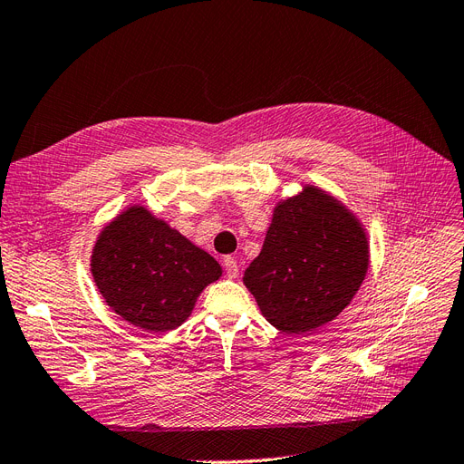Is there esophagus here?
I'll return each instance as SVG.
<instances>
[{
    "label": "esophagus",
    "instance_id": "34e87169",
    "mask_svg": "<svg viewBox=\"0 0 464 464\" xmlns=\"http://www.w3.org/2000/svg\"><path fill=\"white\" fill-rule=\"evenodd\" d=\"M223 267H226V272H227V277H237L238 276V264H237V260L235 258H231V256H227L226 260H223Z\"/></svg>",
    "mask_w": 464,
    "mask_h": 464
}]
</instances>
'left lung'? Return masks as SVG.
<instances>
[{
    "label": "left lung",
    "mask_w": 464,
    "mask_h": 464,
    "mask_svg": "<svg viewBox=\"0 0 464 464\" xmlns=\"http://www.w3.org/2000/svg\"><path fill=\"white\" fill-rule=\"evenodd\" d=\"M368 270V241L345 206L306 187L276 208L245 285L279 332L303 335L345 308Z\"/></svg>",
    "instance_id": "1"
}]
</instances>
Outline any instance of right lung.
<instances>
[{
    "label": "right lung",
    "instance_id": "add662e5",
    "mask_svg": "<svg viewBox=\"0 0 464 464\" xmlns=\"http://www.w3.org/2000/svg\"><path fill=\"white\" fill-rule=\"evenodd\" d=\"M91 266L106 303L144 332L181 325L202 289L221 276L210 254L140 206L102 231Z\"/></svg>",
    "mask_w": 464,
    "mask_h": 464
}]
</instances>
